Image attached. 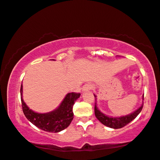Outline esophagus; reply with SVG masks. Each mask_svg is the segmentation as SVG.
Segmentation results:
<instances>
[{
    "mask_svg": "<svg viewBox=\"0 0 160 160\" xmlns=\"http://www.w3.org/2000/svg\"><path fill=\"white\" fill-rule=\"evenodd\" d=\"M93 88V85H91L90 83H87L85 84L83 86H82V91H88L91 89Z\"/></svg>",
    "mask_w": 160,
    "mask_h": 160,
    "instance_id": "34e87169",
    "label": "esophagus"
}]
</instances>
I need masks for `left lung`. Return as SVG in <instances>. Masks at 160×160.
Wrapping results in <instances>:
<instances>
[{
	"label": "left lung",
	"instance_id": "obj_1",
	"mask_svg": "<svg viewBox=\"0 0 160 160\" xmlns=\"http://www.w3.org/2000/svg\"><path fill=\"white\" fill-rule=\"evenodd\" d=\"M94 97H97L95 94ZM144 95V94H143ZM142 100H143V96H142ZM142 106H143V102H142L141 106L139 108H138L135 111L131 112L130 114L127 115V116H123L120 117H112L108 116L107 115L102 113L100 110L98 109L97 106V98L95 99V106H94V112L95 116L101 122L102 124L105 126L110 127L112 129H120L122 128L127 124H128L129 122L134 120L136 117L138 116V114L141 112L142 109Z\"/></svg>",
	"mask_w": 160,
	"mask_h": 160
}]
</instances>
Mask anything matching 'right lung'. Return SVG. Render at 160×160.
Returning <instances> with one entry per match:
<instances>
[{
	"instance_id": "obj_1",
	"label": "right lung",
	"mask_w": 160,
	"mask_h": 160,
	"mask_svg": "<svg viewBox=\"0 0 160 160\" xmlns=\"http://www.w3.org/2000/svg\"><path fill=\"white\" fill-rule=\"evenodd\" d=\"M22 111L28 120L42 130L48 132H59L67 128L74 118L72 108L80 93H68L60 105L52 111L39 113L34 112L25 103L22 99V84L20 88Z\"/></svg>"
}]
</instances>
